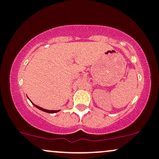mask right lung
Instances as JSON below:
<instances>
[{
    "label": "right lung",
    "instance_id": "add662e5",
    "mask_svg": "<svg viewBox=\"0 0 159 159\" xmlns=\"http://www.w3.org/2000/svg\"><path fill=\"white\" fill-rule=\"evenodd\" d=\"M32 104H33V105H34V106H35L36 107H37L38 109H39V110H41V111H45V112L49 113V114H54V113H57V112H58V111H50V110H46V109H44V108H43V107H39V106H37V105H34V104L33 103V102H32Z\"/></svg>",
    "mask_w": 159,
    "mask_h": 159
}]
</instances>
